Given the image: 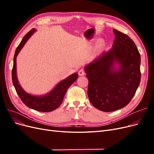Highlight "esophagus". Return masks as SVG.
<instances>
[{
	"mask_svg": "<svg viewBox=\"0 0 154 154\" xmlns=\"http://www.w3.org/2000/svg\"><path fill=\"white\" fill-rule=\"evenodd\" d=\"M78 74L80 76H83L85 74V72H84V71H83V69H81V70H80V71H79Z\"/></svg>",
	"mask_w": 154,
	"mask_h": 154,
	"instance_id": "esophagus-1",
	"label": "esophagus"
}]
</instances>
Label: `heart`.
Listing matches in <instances>:
<instances>
[{"mask_svg": "<svg viewBox=\"0 0 154 154\" xmlns=\"http://www.w3.org/2000/svg\"><path fill=\"white\" fill-rule=\"evenodd\" d=\"M92 42H93L92 40H91V41H89V42H87L88 45H91V44H92ZM102 45H103V44H102V42H100V44H99V46H101Z\"/></svg>", "mask_w": 154, "mask_h": 154, "instance_id": "b5f03b06", "label": "heart"}]
</instances>
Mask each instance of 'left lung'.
<instances>
[{"label":"left lung","mask_w":154,"mask_h":154,"mask_svg":"<svg viewBox=\"0 0 154 154\" xmlns=\"http://www.w3.org/2000/svg\"><path fill=\"white\" fill-rule=\"evenodd\" d=\"M112 47L85 67L88 80L87 94L91 103L103 112L127 106L141 80V57L134 41L113 29Z\"/></svg>","instance_id":"8db88e82"}]
</instances>
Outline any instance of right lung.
Here are the masks:
<instances>
[{
	"instance_id": "right-lung-1",
	"label": "right lung",
	"mask_w": 154,
	"mask_h": 154,
	"mask_svg": "<svg viewBox=\"0 0 154 154\" xmlns=\"http://www.w3.org/2000/svg\"><path fill=\"white\" fill-rule=\"evenodd\" d=\"M36 31V29L33 28L27 32L16 49L13 58L12 82L17 94L27 106L37 111L48 112H51L55 110L61 105L68 88L77 80L78 74L75 72L67 78L60 81L52 90L45 95L34 96L26 92L23 89L19 84L17 76V57L22 48L24 47L26 42Z\"/></svg>"
}]
</instances>
